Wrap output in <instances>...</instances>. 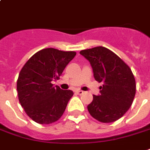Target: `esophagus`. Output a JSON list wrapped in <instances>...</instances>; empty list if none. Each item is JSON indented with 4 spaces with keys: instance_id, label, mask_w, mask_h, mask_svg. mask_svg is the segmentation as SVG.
<instances>
[{
    "instance_id": "obj_1",
    "label": "esophagus",
    "mask_w": 150,
    "mask_h": 150,
    "mask_svg": "<svg viewBox=\"0 0 150 150\" xmlns=\"http://www.w3.org/2000/svg\"><path fill=\"white\" fill-rule=\"evenodd\" d=\"M75 93H77L78 95H82L83 93V92L82 90H76V91H75Z\"/></svg>"
}]
</instances>
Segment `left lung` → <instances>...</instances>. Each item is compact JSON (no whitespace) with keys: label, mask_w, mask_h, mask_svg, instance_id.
Returning <instances> with one entry per match:
<instances>
[{"label":"left lung","mask_w":150,"mask_h":150,"mask_svg":"<svg viewBox=\"0 0 150 150\" xmlns=\"http://www.w3.org/2000/svg\"><path fill=\"white\" fill-rule=\"evenodd\" d=\"M79 53L90 62L94 79L103 83L100 94L93 95L88 110L100 122H115L132 104L136 94L132 72L119 56L102 46L82 50Z\"/></svg>","instance_id":"8db88e82"}]
</instances>
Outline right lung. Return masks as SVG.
Returning <instances> with one entry per match:
<instances>
[{
    "label": "right lung",
    "mask_w": 150,
    "mask_h": 150,
    "mask_svg": "<svg viewBox=\"0 0 150 150\" xmlns=\"http://www.w3.org/2000/svg\"><path fill=\"white\" fill-rule=\"evenodd\" d=\"M75 52L48 48L35 53L22 68L18 81V100L27 115L35 122L50 124L63 115L74 93L53 86Z\"/></svg>",
    "instance_id": "1"
}]
</instances>
